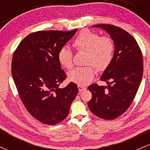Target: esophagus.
<instances>
[{"instance_id":"1","label":"esophagus","mask_w":150,"mask_h":150,"mask_svg":"<svg viewBox=\"0 0 150 150\" xmlns=\"http://www.w3.org/2000/svg\"><path fill=\"white\" fill-rule=\"evenodd\" d=\"M78 89H79V91H80V92H82V91L85 90V89L87 88H86L85 87H83V86L79 85L78 86Z\"/></svg>"}]
</instances>
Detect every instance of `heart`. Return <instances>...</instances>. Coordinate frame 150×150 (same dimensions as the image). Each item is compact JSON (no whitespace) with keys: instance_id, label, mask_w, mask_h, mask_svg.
Returning <instances> with one entry per match:
<instances>
[{"instance_id":"b5f03b06","label":"heart","mask_w":150,"mask_h":150,"mask_svg":"<svg viewBox=\"0 0 150 150\" xmlns=\"http://www.w3.org/2000/svg\"><path fill=\"white\" fill-rule=\"evenodd\" d=\"M73 45L77 51H85V63L89 65L71 70L69 78L77 85H87L93 80L96 73L92 64L101 71L106 69L111 63L114 51L113 42L110 37H99L97 33L85 30L77 36ZM58 60L62 66L72 68L73 51L68 46H63L58 51Z\"/></svg>"}]
</instances>
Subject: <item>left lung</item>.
Instances as JSON below:
<instances>
[{
  "label": "left lung",
  "instance_id": "left-lung-1",
  "mask_svg": "<svg viewBox=\"0 0 150 150\" xmlns=\"http://www.w3.org/2000/svg\"><path fill=\"white\" fill-rule=\"evenodd\" d=\"M109 34L114 43L112 61L100 80L106 86H89L92 97L88 102L94 115L106 120L118 118L128 109L135 98L143 75V60L133 37L120 27L111 25H96Z\"/></svg>",
  "mask_w": 150,
  "mask_h": 150
}]
</instances>
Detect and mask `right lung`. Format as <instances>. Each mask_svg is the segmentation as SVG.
I'll return each instance as SVG.
<instances>
[{
  "mask_svg": "<svg viewBox=\"0 0 150 150\" xmlns=\"http://www.w3.org/2000/svg\"><path fill=\"white\" fill-rule=\"evenodd\" d=\"M77 30L32 33L13 54L12 75L19 95L28 112L44 124L55 125L64 120L78 92L74 82L58 87L66 78L58 62V51Z\"/></svg>",
  "mask_w": 150,
  "mask_h": 150,
  "instance_id": "add662e5",
  "label": "right lung"
}]
</instances>
